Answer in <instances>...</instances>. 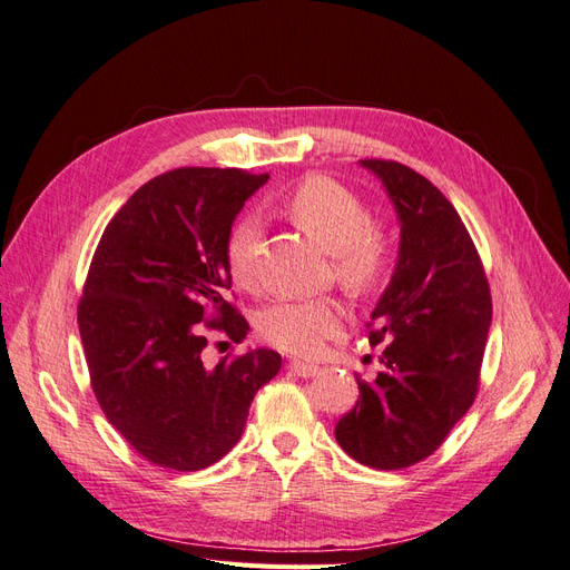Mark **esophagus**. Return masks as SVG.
Instances as JSON below:
<instances>
[{
    "instance_id": "1",
    "label": "esophagus",
    "mask_w": 570,
    "mask_h": 570,
    "mask_svg": "<svg viewBox=\"0 0 570 570\" xmlns=\"http://www.w3.org/2000/svg\"><path fill=\"white\" fill-rule=\"evenodd\" d=\"M287 368H289L292 373H295V375H299V377H314V375L318 373V366L304 364V361H289Z\"/></svg>"
}]
</instances>
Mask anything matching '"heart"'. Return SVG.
<instances>
[{"label": "heart", "instance_id": "heart-1", "mask_svg": "<svg viewBox=\"0 0 570 570\" xmlns=\"http://www.w3.org/2000/svg\"><path fill=\"white\" fill-rule=\"evenodd\" d=\"M287 214L297 228L333 254L337 283L350 295H366L387 268L390 243L385 230L368 218L361 197L327 176L304 178L287 202ZM258 228L252 218L233 226L226 258L233 281L256 289L258 278ZM342 308L333 299L275 302L256 318L262 337L287 354L312 356L327 337H335L342 327Z\"/></svg>", "mask_w": 570, "mask_h": 570}]
</instances>
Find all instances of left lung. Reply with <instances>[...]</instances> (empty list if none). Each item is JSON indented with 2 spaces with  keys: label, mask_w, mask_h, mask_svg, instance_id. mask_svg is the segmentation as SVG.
<instances>
[{
  "label": "left lung",
  "mask_w": 570,
  "mask_h": 570,
  "mask_svg": "<svg viewBox=\"0 0 570 570\" xmlns=\"http://www.w3.org/2000/svg\"><path fill=\"white\" fill-rule=\"evenodd\" d=\"M361 166L383 180L400 218V256L371 314L381 373L358 383L335 425L354 461L400 471L433 454L471 409L492 323L485 268L461 216L416 170L385 159Z\"/></svg>",
  "instance_id": "obj_1"
}]
</instances>
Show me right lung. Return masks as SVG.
Segmentation results:
<instances>
[{"label": "right lung", "mask_w": 570, "mask_h": 570, "mask_svg": "<svg viewBox=\"0 0 570 570\" xmlns=\"http://www.w3.org/2000/svg\"><path fill=\"white\" fill-rule=\"evenodd\" d=\"M268 180L239 168H176L120 206L101 235L78 304L90 383L109 423L147 461L202 471L243 435L281 354L252 350L206 366L204 331L233 342L249 323L223 299L226 243Z\"/></svg>", "instance_id": "right-lung-1"}]
</instances>
